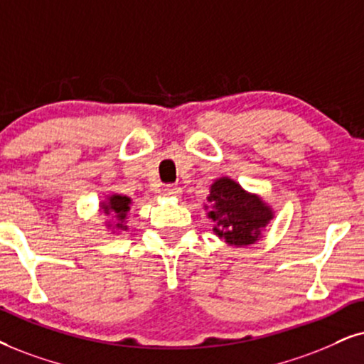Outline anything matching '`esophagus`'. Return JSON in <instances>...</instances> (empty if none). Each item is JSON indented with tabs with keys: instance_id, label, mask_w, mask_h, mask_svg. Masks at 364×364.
I'll list each match as a JSON object with an SVG mask.
<instances>
[{
	"instance_id": "obj_1",
	"label": "esophagus",
	"mask_w": 364,
	"mask_h": 364,
	"mask_svg": "<svg viewBox=\"0 0 364 364\" xmlns=\"http://www.w3.org/2000/svg\"><path fill=\"white\" fill-rule=\"evenodd\" d=\"M164 195H166V196H179V195H181V188L169 185V186L164 188Z\"/></svg>"
}]
</instances>
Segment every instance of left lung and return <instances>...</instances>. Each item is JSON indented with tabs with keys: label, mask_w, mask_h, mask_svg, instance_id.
Segmentation results:
<instances>
[{
	"label": "left lung",
	"mask_w": 364,
	"mask_h": 364,
	"mask_svg": "<svg viewBox=\"0 0 364 364\" xmlns=\"http://www.w3.org/2000/svg\"><path fill=\"white\" fill-rule=\"evenodd\" d=\"M208 216L213 232L230 245L245 247L260 238V230L274 218V211L257 195H250L230 178H220L211 185ZM208 208V206H205Z\"/></svg>",
	"instance_id": "8db88e82"
}]
</instances>
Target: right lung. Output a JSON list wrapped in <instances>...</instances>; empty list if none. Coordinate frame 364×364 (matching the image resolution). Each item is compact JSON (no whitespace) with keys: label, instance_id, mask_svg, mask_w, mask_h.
<instances>
[{"label":"right lung","instance_id":"add662e5","mask_svg":"<svg viewBox=\"0 0 364 364\" xmlns=\"http://www.w3.org/2000/svg\"><path fill=\"white\" fill-rule=\"evenodd\" d=\"M102 205L104 213L107 216H114L116 220H112L114 228H121L126 230L127 227L124 225V220H126L127 211L131 210V198L122 196V195H110L107 198V203H100Z\"/></svg>","mask_w":364,"mask_h":364}]
</instances>
